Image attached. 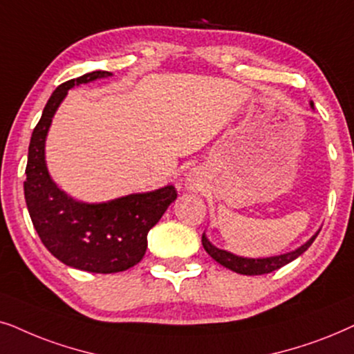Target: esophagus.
<instances>
[{"label":"esophagus","mask_w":354,"mask_h":354,"mask_svg":"<svg viewBox=\"0 0 354 354\" xmlns=\"http://www.w3.org/2000/svg\"><path fill=\"white\" fill-rule=\"evenodd\" d=\"M185 185H186V187H187V191H191V192H196V191H199V180H197V178H196V174L192 173V171L186 174Z\"/></svg>","instance_id":"34e87169"}]
</instances>
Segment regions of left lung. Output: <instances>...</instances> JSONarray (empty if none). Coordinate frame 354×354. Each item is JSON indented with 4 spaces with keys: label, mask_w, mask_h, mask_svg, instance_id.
Returning <instances> with one entry per match:
<instances>
[{
    "label": "left lung",
    "mask_w": 354,
    "mask_h": 354,
    "mask_svg": "<svg viewBox=\"0 0 354 354\" xmlns=\"http://www.w3.org/2000/svg\"><path fill=\"white\" fill-rule=\"evenodd\" d=\"M309 105L310 108H314L313 102H309ZM319 232L320 228L308 239V241L301 244L299 248H296L295 251L270 257H244L230 251H225V249H220L216 248L215 244H212L210 239L207 238L205 232L202 234V246H204L207 254H209L214 261L218 262L220 266L230 268V270L241 273V275H262V273H270L273 270H277V268L286 266V263L293 262L295 259H298L304 251H308V248L314 243V239L317 238Z\"/></svg>",
    "instance_id": "1"
}]
</instances>
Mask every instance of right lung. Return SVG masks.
<instances>
[{
    "instance_id": "1",
    "label": "right lung",
    "mask_w": 354,
    "mask_h": 354,
    "mask_svg": "<svg viewBox=\"0 0 354 354\" xmlns=\"http://www.w3.org/2000/svg\"><path fill=\"white\" fill-rule=\"evenodd\" d=\"M111 75L93 71L56 87L32 133L24 181L27 209L44 246L68 267L92 273L122 272L142 261L147 233L178 196L174 186L167 185L105 202H86L74 199L51 178L45 145L55 113L71 88Z\"/></svg>"
}]
</instances>
